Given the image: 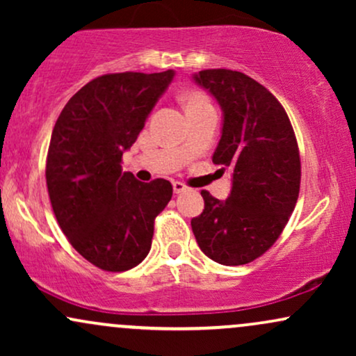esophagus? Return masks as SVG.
Instances as JSON below:
<instances>
[{
	"mask_svg": "<svg viewBox=\"0 0 356 356\" xmlns=\"http://www.w3.org/2000/svg\"><path fill=\"white\" fill-rule=\"evenodd\" d=\"M172 187H174L175 194H182V192L187 191V186H184L182 182H177V181H175V182L172 184Z\"/></svg>",
	"mask_w": 356,
	"mask_h": 356,
	"instance_id": "esophagus-1",
	"label": "esophagus"
}]
</instances>
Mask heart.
Segmentation results:
<instances>
[{
  "label": "heart",
  "instance_id": "1",
  "mask_svg": "<svg viewBox=\"0 0 356 356\" xmlns=\"http://www.w3.org/2000/svg\"><path fill=\"white\" fill-rule=\"evenodd\" d=\"M207 105H211V102L207 100L206 95H202V93H199V92H192L186 97V108L187 110L202 108V107H207Z\"/></svg>",
  "mask_w": 356,
  "mask_h": 356
}]
</instances>
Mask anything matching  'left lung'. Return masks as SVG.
I'll return each mask as SVG.
<instances>
[{"mask_svg":"<svg viewBox=\"0 0 356 356\" xmlns=\"http://www.w3.org/2000/svg\"><path fill=\"white\" fill-rule=\"evenodd\" d=\"M192 80L222 110V129L212 162L231 172L226 201L202 191L204 211L191 220L207 257L239 266L268 251L283 232L300 194L301 164L283 105L241 72L202 70Z\"/></svg>","mask_w":356,"mask_h":356,"instance_id":"obj_1","label":"left lung"}]
</instances>
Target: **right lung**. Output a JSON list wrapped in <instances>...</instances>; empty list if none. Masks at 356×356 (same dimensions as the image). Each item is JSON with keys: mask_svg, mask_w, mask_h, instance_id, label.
<instances>
[{"mask_svg": "<svg viewBox=\"0 0 356 356\" xmlns=\"http://www.w3.org/2000/svg\"><path fill=\"white\" fill-rule=\"evenodd\" d=\"M174 75L99 76L68 100L53 129L47 157L53 212L72 246L105 271H127L145 259L154 220L172 197L169 181L140 182L122 172L120 162Z\"/></svg>", "mask_w": 356, "mask_h": 356, "instance_id": "obj_1", "label": "right lung"}]
</instances>
